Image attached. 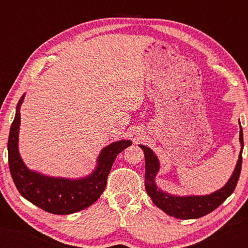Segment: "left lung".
<instances>
[{"label":"left lung","instance_id":"1","mask_svg":"<svg viewBox=\"0 0 248 248\" xmlns=\"http://www.w3.org/2000/svg\"><path fill=\"white\" fill-rule=\"evenodd\" d=\"M239 140L241 144L239 159L232 175L230 176L225 186L217 191L207 195H182V196L167 193L157 186L155 178L160 170V161L149 147L139 145V147L144 150L145 155V188L147 194L149 195L157 208L176 218L194 219L212 212L232 194L239 180L242 166V151L244 147L243 130H242L241 124Z\"/></svg>","mask_w":248,"mask_h":248}]
</instances>
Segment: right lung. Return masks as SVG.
<instances>
[{"instance_id":"add662e5","label":"right lung","mask_w":248,"mask_h":248,"mask_svg":"<svg viewBox=\"0 0 248 248\" xmlns=\"http://www.w3.org/2000/svg\"><path fill=\"white\" fill-rule=\"evenodd\" d=\"M25 93L20 98L9 131L8 163L15 186L19 193L37 207L52 214L66 215L81 211L100 197L107 186V179L119 152L132 145L130 140H120L105 146L96 160L94 170L76 179L51 177L25 165L19 152L20 108Z\"/></svg>"}]
</instances>
